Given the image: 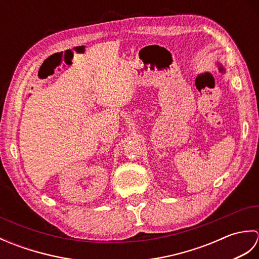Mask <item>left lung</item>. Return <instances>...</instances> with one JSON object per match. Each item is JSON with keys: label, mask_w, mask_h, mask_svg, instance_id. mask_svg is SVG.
I'll return each mask as SVG.
<instances>
[{"label": "left lung", "mask_w": 259, "mask_h": 259, "mask_svg": "<svg viewBox=\"0 0 259 259\" xmlns=\"http://www.w3.org/2000/svg\"><path fill=\"white\" fill-rule=\"evenodd\" d=\"M219 71H221V72H224L225 71V69L222 67V65H219Z\"/></svg>", "instance_id": "1"}]
</instances>
